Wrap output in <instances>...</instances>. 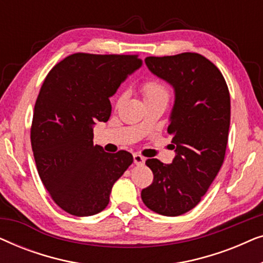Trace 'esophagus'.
<instances>
[{
    "label": "esophagus",
    "mask_w": 263,
    "mask_h": 263,
    "mask_svg": "<svg viewBox=\"0 0 263 263\" xmlns=\"http://www.w3.org/2000/svg\"><path fill=\"white\" fill-rule=\"evenodd\" d=\"M133 158H134L135 165H142L143 163H145V158H143L142 156H140V154H138V153H135L134 156H133Z\"/></svg>",
    "instance_id": "obj_1"
}]
</instances>
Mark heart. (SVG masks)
<instances>
[{
    "label": "heart",
    "instance_id": "obj_1",
    "mask_svg": "<svg viewBox=\"0 0 263 263\" xmlns=\"http://www.w3.org/2000/svg\"><path fill=\"white\" fill-rule=\"evenodd\" d=\"M141 91L145 97L146 102L156 99H166L170 98V88L165 82L158 80V79H149L141 85ZM125 99V92H122L117 96L115 100V106L120 107L121 104Z\"/></svg>",
    "mask_w": 263,
    "mask_h": 263
}]
</instances>
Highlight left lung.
I'll return each mask as SVG.
<instances>
[{"label":"left lung","instance_id":"obj_1","mask_svg":"<svg viewBox=\"0 0 263 263\" xmlns=\"http://www.w3.org/2000/svg\"><path fill=\"white\" fill-rule=\"evenodd\" d=\"M145 62L153 74L175 88L167 133L177 154L170 165L146 160L153 182L142 189L141 199L151 211L177 217L200 202L224 163L231 116L230 92L221 71L200 53L149 56Z\"/></svg>","mask_w":263,"mask_h":263}]
</instances>
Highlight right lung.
Returning <instances> with one entry per match:
<instances>
[{
    "instance_id": "obj_1",
    "label": "right lung",
    "mask_w": 263,
    "mask_h": 263,
    "mask_svg": "<svg viewBox=\"0 0 263 263\" xmlns=\"http://www.w3.org/2000/svg\"><path fill=\"white\" fill-rule=\"evenodd\" d=\"M141 66L139 55L78 52L49 71L35 100L31 145L43 184L57 206L77 217L102 212L114 183L133 163L127 151L93 145L92 125L106 122L110 97Z\"/></svg>"
}]
</instances>
